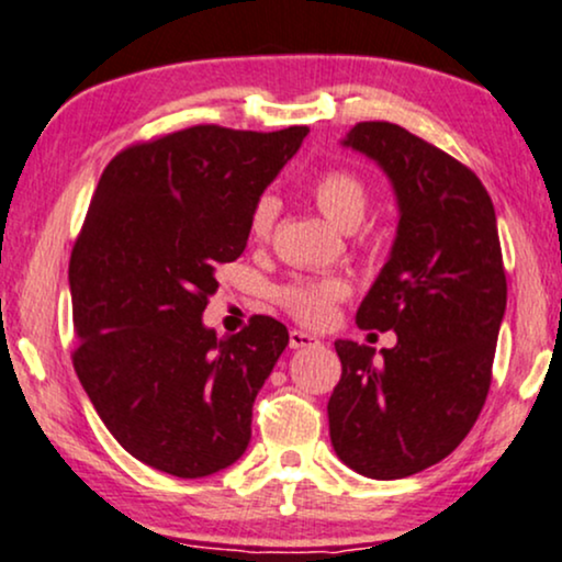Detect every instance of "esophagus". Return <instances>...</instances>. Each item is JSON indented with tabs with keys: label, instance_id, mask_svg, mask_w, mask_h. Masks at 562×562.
Segmentation results:
<instances>
[{
	"label": "esophagus",
	"instance_id": "esophagus-1",
	"mask_svg": "<svg viewBox=\"0 0 562 562\" xmlns=\"http://www.w3.org/2000/svg\"><path fill=\"white\" fill-rule=\"evenodd\" d=\"M315 345H318V336L300 331V328L289 331V347L292 349H305V347H315Z\"/></svg>",
	"mask_w": 562,
	"mask_h": 562
}]
</instances>
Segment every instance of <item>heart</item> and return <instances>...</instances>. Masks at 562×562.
Here are the masks:
<instances>
[{"label":"heart","mask_w":562,"mask_h":562,"mask_svg":"<svg viewBox=\"0 0 562 562\" xmlns=\"http://www.w3.org/2000/svg\"><path fill=\"white\" fill-rule=\"evenodd\" d=\"M313 200L318 210L334 226L352 231L360 226L368 210V189L349 170H328L313 183ZM281 213V202L276 194H262L252 207V228L255 236H268L273 228L276 217ZM347 296V283L339 279H321V281H294L279 292V302L296 321L321 326L331 318L334 302Z\"/></svg>","instance_id":"1"}]
</instances>
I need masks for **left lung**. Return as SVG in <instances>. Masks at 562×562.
Here are the masks:
<instances>
[{"label":"left lung","mask_w":562,"mask_h":562,"mask_svg":"<svg viewBox=\"0 0 562 562\" xmlns=\"http://www.w3.org/2000/svg\"><path fill=\"white\" fill-rule=\"evenodd\" d=\"M345 147L392 181V252L358 307V326L394 331L375 349L336 339L341 379L328 400L339 460L368 479L439 463L476 424L492 384L507 281L497 215L471 168L386 121L358 123Z\"/></svg>","instance_id":"obj_1"}]
</instances>
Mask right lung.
I'll return each mask as SVG.
<instances>
[{
  "label": "right lung",
  "instance_id": "obj_1",
  "mask_svg": "<svg viewBox=\"0 0 562 562\" xmlns=\"http://www.w3.org/2000/svg\"><path fill=\"white\" fill-rule=\"evenodd\" d=\"M307 131L194 125L123 149L99 178L68 268L72 366L112 437L157 471L202 479L247 450L289 331L255 315L217 339L202 313Z\"/></svg>",
  "mask_w": 562,
  "mask_h": 562
}]
</instances>
